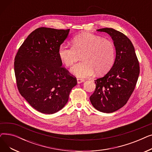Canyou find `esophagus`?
I'll use <instances>...</instances> for the list:
<instances>
[{
    "label": "esophagus",
    "instance_id": "34e87169",
    "mask_svg": "<svg viewBox=\"0 0 152 152\" xmlns=\"http://www.w3.org/2000/svg\"><path fill=\"white\" fill-rule=\"evenodd\" d=\"M85 81L84 80V79H79L77 78V84H80V83H84Z\"/></svg>",
    "mask_w": 152,
    "mask_h": 152
}]
</instances>
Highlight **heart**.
I'll return each instance as SVG.
<instances>
[{"instance_id": "1", "label": "heart", "mask_w": 152, "mask_h": 152, "mask_svg": "<svg viewBox=\"0 0 152 152\" xmlns=\"http://www.w3.org/2000/svg\"><path fill=\"white\" fill-rule=\"evenodd\" d=\"M115 55L113 43L99 36L84 33L73 39V47L61 44L58 49L60 60L66 67L73 65L81 55L83 61L70 70L79 77L92 76L95 71L99 75L105 74L113 66Z\"/></svg>"}]
</instances>
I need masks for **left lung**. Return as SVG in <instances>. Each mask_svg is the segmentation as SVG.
<instances>
[{
	"mask_svg": "<svg viewBox=\"0 0 152 152\" xmlns=\"http://www.w3.org/2000/svg\"><path fill=\"white\" fill-rule=\"evenodd\" d=\"M97 31L105 32L111 36L116 57L111 69L95 81L96 88L90 100L95 109L110 113L124 107L131 97L139 75V63L134 47L126 36L112 28Z\"/></svg>",
	"mask_w": 152,
	"mask_h": 152,
	"instance_id": "1",
	"label": "left lung"
}]
</instances>
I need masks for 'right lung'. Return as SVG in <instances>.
<instances>
[{"label": "right lung", "mask_w": 152, "mask_h": 152, "mask_svg": "<svg viewBox=\"0 0 152 152\" xmlns=\"http://www.w3.org/2000/svg\"><path fill=\"white\" fill-rule=\"evenodd\" d=\"M69 29L39 28L28 36L15 58L14 69L18 91L30 105L39 112L53 114L68 101L75 77L61 67L59 46Z\"/></svg>", "instance_id": "obj_1"}]
</instances>
